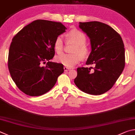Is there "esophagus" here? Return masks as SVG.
<instances>
[{
    "label": "esophagus",
    "instance_id": "esophagus-1",
    "mask_svg": "<svg viewBox=\"0 0 135 135\" xmlns=\"http://www.w3.org/2000/svg\"><path fill=\"white\" fill-rule=\"evenodd\" d=\"M70 69V68L66 67V66H65V67H64V70H65V71H68V70H69Z\"/></svg>",
    "mask_w": 135,
    "mask_h": 135
}]
</instances>
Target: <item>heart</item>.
I'll return each mask as SVG.
<instances>
[{"label":"heart","mask_w":135,"mask_h":135,"mask_svg":"<svg viewBox=\"0 0 135 135\" xmlns=\"http://www.w3.org/2000/svg\"><path fill=\"white\" fill-rule=\"evenodd\" d=\"M67 40L69 42L75 44L72 53L74 54H61L56 56L57 62L67 67L71 68L78 63L82 59H85L90 53V50L85 44L86 37L83 32L77 30H72L67 34ZM64 39L58 36L54 42V49L57 53L63 51Z\"/></svg>","instance_id":"heart-1"}]
</instances>
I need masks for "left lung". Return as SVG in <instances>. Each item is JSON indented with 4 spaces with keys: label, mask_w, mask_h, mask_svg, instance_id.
<instances>
[{
    "label": "left lung",
    "mask_w": 135,
    "mask_h": 135,
    "mask_svg": "<svg viewBox=\"0 0 135 135\" xmlns=\"http://www.w3.org/2000/svg\"><path fill=\"white\" fill-rule=\"evenodd\" d=\"M79 27L90 39L91 51L86 64H93L95 67L78 68L74 82L84 93L101 95L112 88L124 69L123 42L121 36L105 23L79 22Z\"/></svg>",
    "instance_id": "1"
}]
</instances>
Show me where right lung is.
<instances>
[{"label":"right lung","mask_w":135,"mask_h":135,"mask_svg":"<svg viewBox=\"0 0 135 135\" xmlns=\"http://www.w3.org/2000/svg\"><path fill=\"white\" fill-rule=\"evenodd\" d=\"M66 29L60 22L38 20L14 36L9 51L8 68L12 79L23 93L34 97L43 95L63 73L62 64L50 60L55 54L54 41ZM42 63L46 66H42Z\"/></svg>","instance_id":"add662e5"}]
</instances>
